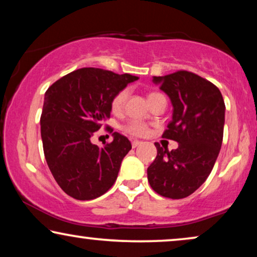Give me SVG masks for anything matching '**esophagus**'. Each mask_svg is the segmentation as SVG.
Instances as JSON below:
<instances>
[{
	"instance_id": "1",
	"label": "esophagus",
	"mask_w": 257,
	"mask_h": 257,
	"mask_svg": "<svg viewBox=\"0 0 257 257\" xmlns=\"http://www.w3.org/2000/svg\"><path fill=\"white\" fill-rule=\"evenodd\" d=\"M140 144H142V142H139V140H133V142H132V147H133V149H136V147L139 146Z\"/></svg>"
}]
</instances>
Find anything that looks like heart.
Masks as SVG:
<instances>
[{"mask_svg":"<svg viewBox=\"0 0 257 257\" xmlns=\"http://www.w3.org/2000/svg\"><path fill=\"white\" fill-rule=\"evenodd\" d=\"M128 94H130L128 89H122L113 97V99H112V103H111V107H112V111H113L114 113H119V112L122 111V108H124L125 104H126V100H127V98H128ZM159 96H161V94L156 93V92L150 93L149 101L154 99V98L159 97ZM125 131L128 132L130 135H132V136L143 137L147 133V126L144 124V122L139 121V120H132L125 126Z\"/></svg>","mask_w":257,"mask_h":257,"instance_id":"1","label":"heart"}]
</instances>
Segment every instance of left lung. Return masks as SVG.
<instances>
[{"label": "left lung", "mask_w": 257, "mask_h": 257, "mask_svg": "<svg viewBox=\"0 0 257 257\" xmlns=\"http://www.w3.org/2000/svg\"><path fill=\"white\" fill-rule=\"evenodd\" d=\"M152 82L170 98L173 113L164 137L179 143L177 150L156 143L157 158L147 179L158 194L182 199L194 193L212 172L223 139L226 106L220 90L195 73L178 71Z\"/></svg>", "instance_id": "obj_1"}]
</instances>
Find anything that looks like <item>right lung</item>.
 Segmentation results:
<instances>
[{
    "mask_svg": "<svg viewBox=\"0 0 257 257\" xmlns=\"http://www.w3.org/2000/svg\"><path fill=\"white\" fill-rule=\"evenodd\" d=\"M138 77L83 68L62 77L44 94L41 137L44 157L55 180L77 200L99 198L114 184L124 157L132 149L114 132L104 147L91 136L110 118L113 97Z\"/></svg>",
    "mask_w": 257,
    "mask_h": 257,
    "instance_id": "add662e5",
    "label": "right lung"
}]
</instances>
